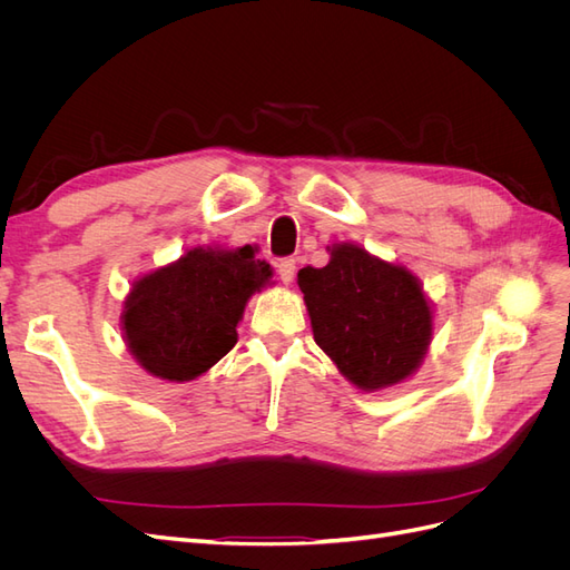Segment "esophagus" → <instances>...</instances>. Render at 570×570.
Returning a JSON list of instances; mask_svg holds the SVG:
<instances>
[{"label": "esophagus", "mask_w": 570, "mask_h": 570, "mask_svg": "<svg viewBox=\"0 0 570 570\" xmlns=\"http://www.w3.org/2000/svg\"><path fill=\"white\" fill-rule=\"evenodd\" d=\"M295 271H297L295 258H283V262L278 264V275H281V281H283L285 285H289L292 278H295Z\"/></svg>", "instance_id": "obj_1"}]
</instances>
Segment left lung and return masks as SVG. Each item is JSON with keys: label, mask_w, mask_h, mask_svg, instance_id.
<instances>
[{"label": "left lung", "mask_w": 570, "mask_h": 570, "mask_svg": "<svg viewBox=\"0 0 570 570\" xmlns=\"http://www.w3.org/2000/svg\"><path fill=\"white\" fill-rule=\"evenodd\" d=\"M331 262L297 273L318 347L361 392L406 383L435 333V308L421 278L366 247L335 243Z\"/></svg>", "instance_id": "obj_1"}]
</instances>
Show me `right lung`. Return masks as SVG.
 Returning <instances> with one entry per match:
<instances>
[{"mask_svg": "<svg viewBox=\"0 0 570 570\" xmlns=\"http://www.w3.org/2000/svg\"><path fill=\"white\" fill-rule=\"evenodd\" d=\"M256 247H193L140 275L120 308V331L145 373L166 383L197 381L237 342L247 302L273 285Z\"/></svg>", "mask_w": 570, "mask_h": 570, "instance_id": "right-lung-1", "label": "right lung"}]
</instances>
